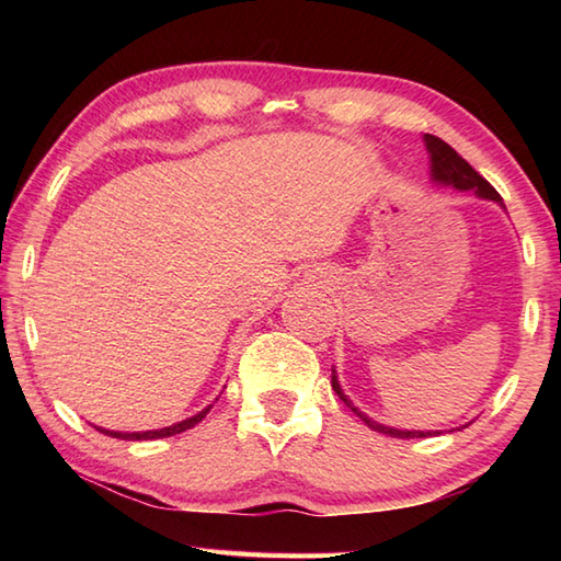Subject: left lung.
I'll return each instance as SVG.
<instances>
[{"label":"left lung","instance_id":"8db88e82","mask_svg":"<svg viewBox=\"0 0 561 561\" xmlns=\"http://www.w3.org/2000/svg\"><path fill=\"white\" fill-rule=\"evenodd\" d=\"M424 141H426V149H428V157H432V175H434V181H438V183H448V185H453V187H458V190H472V193H478L480 197H484V199H494V202H499V205H502V195L496 193V190L484 181V178L472 169V165L465 161L460 153L453 149V147H448L444 139H438V137H434V135H424ZM332 390L337 392L340 396V400L347 404V408L356 414V416H362V420L374 428V432H378V434H386V436H392V438H426V436H434L436 432H402V428H392V426H383V424H378V422H374V420H368V416L362 412V410H356L354 404H352V400L344 396L342 392V388H340V383H337V376L332 374Z\"/></svg>","mask_w":561,"mask_h":561}]
</instances>
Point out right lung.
Instances as JSON below:
<instances>
[{
	"label": "right lung",
	"instance_id": "obj_1",
	"mask_svg": "<svg viewBox=\"0 0 561 561\" xmlns=\"http://www.w3.org/2000/svg\"><path fill=\"white\" fill-rule=\"evenodd\" d=\"M209 410H211V404H209V408L202 410V412H197L195 416H190V420H185V422H178V424H173V426H165V428H157V432L123 434V432H108V428H101V432H103V434H108V436H113V438H123V440H151V438H165V436H175V434H181V432H185V428H193L195 424H199L202 420H205Z\"/></svg>",
	"mask_w": 561,
	"mask_h": 561
}]
</instances>
